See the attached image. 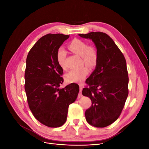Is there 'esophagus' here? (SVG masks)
Listing matches in <instances>:
<instances>
[{
    "label": "esophagus",
    "instance_id": "obj_1",
    "mask_svg": "<svg viewBox=\"0 0 149 149\" xmlns=\"http://www.w3.org/2000/svg\"><path fill=\"white\" fill-rule=\"evenodd\" d=\"M82 90H83V87L81 86H80V87H79V94H78V97H79V98L81 97L82 96H83L82 94H81Z\"/></svg>",
    "mask_w": 149,
    "mask_h": 149
}]
</instances>
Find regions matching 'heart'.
<instances>
[{"instance_id": "obj_1", "label": "heart", "mask_w": 149, "mask_h": 149, "mask_svg": "<svg viewBox=\"0 0 149 149\" xmlns=\"http://www.w3.org/2000/svg\"><path fill=\"white\" fill-rule=\"evenodd\" d=\"M68 48L71 52L76 53L83 58V62L90 67H94L97 63L98 54L96 49L92 47H89L88 43L83 40L74 39L68 45ZM56 61L58 65L61 68H66V52L65 49L60 47L56 52ZM88 67L85 66L79 69L72 70L68 73L65 78L68 83H81L85 79L86 77L89 73Z\"/></svg>"}]
</instances>
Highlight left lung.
<instances>
[{
  "label": "left lung",
  "instance_id": "8db88e82",
  "mask_svg": "<svg viewBox=\"0 0 149 149\" xmlns=\"http://www.w3.org/2000/svg\"><path fill=\"white\" fill-rule=\"evenodd\" d=\"M91 40L98 54L95 70L86 81L89 87L82 94L91 99L92 105L85 112L88 123L105 127L118 119L128 96L129 78L125 58L109 35L102 32L78 34Z\"/></svg>",
  "mask_w": 149,
  "mask_h": 149
}]
</instances>
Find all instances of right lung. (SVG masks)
Returning <instances> with one entry per match:
<instances>
[{"label": "right lung", "instance_id": "right-lung-1", "mask_svg": "<svg viewBox=\"0 0 149 149\" xmlns=\"http://www.w3.org/2000/svg\"><path fill=\"white\" fill-rule=\"evenodd\" d=\"M69 37L60 33L45 35L26 57L25 90L30 109L40 123L49 127L65 123L69 105L79 91L76 83L59 88L63 83V71L57 63L56 52Z\"/></svg>", "mask_w": 149, "mask_h": 149}]
</instances>
